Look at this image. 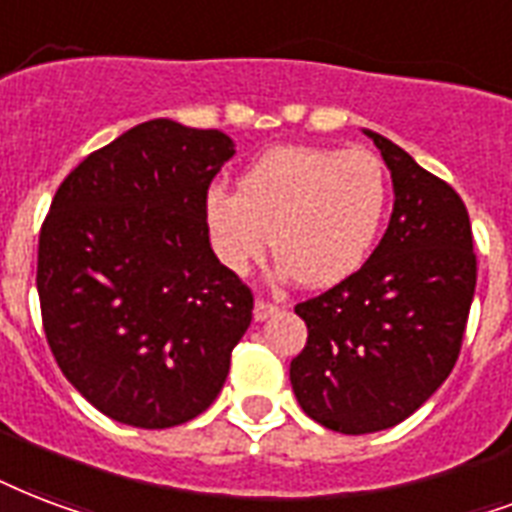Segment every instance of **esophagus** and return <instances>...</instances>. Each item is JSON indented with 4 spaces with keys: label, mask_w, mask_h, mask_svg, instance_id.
Wrapping results in <instances>:
<instances>
[{
    "label": "esophagus",
    "mask_w": 512,
    "mask_h": 512,
    "mask_svg": "<svg viewBox=\"0 0 512 512\" xmlns=\"http://www.w3.org/2000/svg\"><path fill=\"white\" fill-rule=\"evenodd\" d=\"M279 311V303H273V300L268 298H257L255 300V319L257 322H263V319H268L271 314H276Z\"/></svg>",
    "instance_id": "obj_1"
}]
</instances>
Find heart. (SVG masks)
Instances as JSON below:
<instances>
[{
    "instance_id": "b5f03b06",
    "label": "heart",
    "mask_w": 512,
    "mask_h": 512,
    "mask_svg": "<svg viewBox=\"0 0 512 512\" xmlns=\"http://www.w3.org/2000/svg\"><path fill=\"white\" fill-rule=\"evenodd\" d=\"M386 204L389 182L376 155L284 144L241 171L236 193L222 187L206 193L204 225L228 271L247 273L273 244L284 276L333 287L365 265L384 228Z\"/></svg>"
}]
</instances>
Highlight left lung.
<instances>
[{
    "label": "left lung",
    "instance_id": "left-lung-1",
    "mask_svg": "<svg viewBox=\"0 0 512 512\" xmlns=\"http://www.w3.org/2000/svg\"><path fill=\"white\" fill-rule=\"evenodd\" d=\"M395 209L360 271L295 306L308 327L290 362L292 392L322 427L368 435L408 419L438 392L462 351L478 260L454 187L381 134Z\"/></svg>",
    "mask_w": 512,
    "mask_h": 512
}]
</instances>
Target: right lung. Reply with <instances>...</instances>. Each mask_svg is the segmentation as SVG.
Instances as JSON below:
<instances>
[{
	"label": "right lung",
	"mask_w": 512,
	"mask_h": 512,
	"mask_svg": "<svg viewBox=\"0 0 512 512\" xmlns=\"http://www.w3.org/2000/svg\"><path fill=\"white\" fill-rule=\"evenodd\" d=\"M230 136L147 120L58 185L39 230L37 292L58 368L104 416L185 424L217 400L255 298L204 225Z\"/></svg>",
	"instance_id": "right-lung-1"
}]
</instances>
